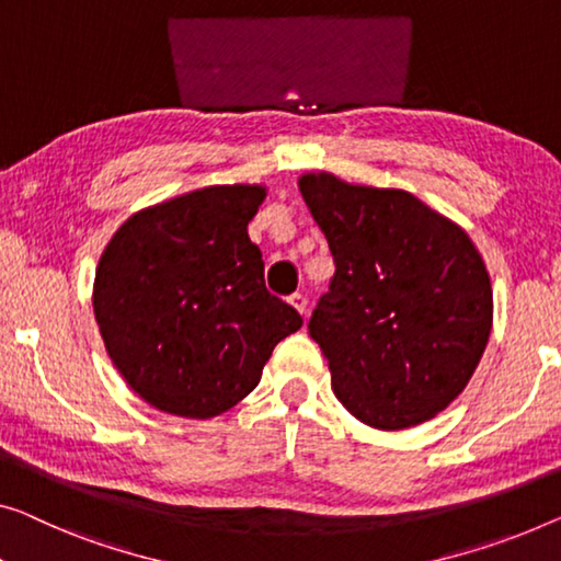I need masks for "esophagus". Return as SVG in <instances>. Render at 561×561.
Segmentation results:
<instances>
[{
    "mask_svg": "<svg viewBox=\"0 0 561 561\" xmlns=\"http://www.w3.org/2000/svg\"><path fill=\"white\" fill-rule=\"evenodd\" d=\"M287 302L297 309L299 314H307V297L305 295H291Z\"/></svg>",
    "mask_w": 561,
    "mask_h": 561,
    "instance_id": "obj_1",
    "label": "esophagus"
}]
</instances>
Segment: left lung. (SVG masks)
<instances>
[{"instance_id":"1","label":"left lung","mask_w":561,"mask_h":561,"mask_svg":"<svg viewBox=\"0 0 561 561\" xmlns=\"http://www.w3.org/2000/svg\"><path fill=\"white\" fill-rule=\"evenodd\" d=\"M334 259L309 334L332 390L378 431L421 425L454 403L486 350L494 291L471 237L403 188L299 175Z\"/></svg>"}]
</instances>
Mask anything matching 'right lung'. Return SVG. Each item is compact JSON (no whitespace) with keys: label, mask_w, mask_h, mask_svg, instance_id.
<instances>
[{"label":"right lung","mask_w":561,"mask_h":561,"mask_svg":"<svg viewBox=\"0 0 561 561\" xmlns=\"http://www.w3.org/2000/svg\"><path fill=\"white\" fill-rule=\"evenodd\" d=\"M264 183L186 191L125 219L100 254L93 309L113 365L156 411L227 413L302 317L264 287L249 221Z\"/></svg>","instance_id":"obj_1"}]
</instances>
